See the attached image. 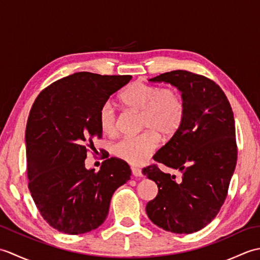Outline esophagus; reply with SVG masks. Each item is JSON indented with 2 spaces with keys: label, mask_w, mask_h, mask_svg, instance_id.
<instances>
[{
  "label": "esophagus",
  "mask_w": 260,
  "mask_h": 260,
  "mask_svg": "<svg viewBox=\"0 0 260 260\" xmlns=\"http://www.w3.org/2000/svg\"><path fill=\"white\" fill-rule=\"evenodd\" d=\"M132 173H133V175L136 176V178H142L143 176L142 171L139 168H132Z\"/></svg>",
  "instance_id": "34e87169"
}]
</instances>
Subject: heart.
<instances>
[{
    "mask_svg": "<svg viewBox=\"0 0 260 260\" xmlns=\"http://www.w3.org/2000/svg\"><path fill=\"white\" fill-rule=\"evenodd\" d=\"M126 108L141 112L140 128L142 134L127 137L114 146V154L132 165L148 161L157 147L158 139L170 140L178 133L185 117V99L176 87H163L133 82L119 95ZM99 126L104 135L117 134V118L112 105L104 104L98 114Z\"/></svg>",
    "mask_w": 260,
    "mask_h": 260,
    "instance_id": "b5f03b06",
    "label": "heart"
}]
</instances>
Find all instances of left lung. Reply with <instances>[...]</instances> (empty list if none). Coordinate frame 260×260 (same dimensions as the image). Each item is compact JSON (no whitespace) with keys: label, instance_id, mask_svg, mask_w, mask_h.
Returning a JSON list of instances; mask_svg holds the SVG:
<instances>
[{"label":"left lung","instance_id":"1","mask_svg":"<svg viewBox=\"0 0 260 260\" xmlns=\"http://www.w3.org/2000/svg\"><path fill=\"white\" fill-rule=\"evenodd\" d=\"M150 80L178 87L186 109L178 133L153 156L182 178L175 180L156 164L143 169L158 187L146 213L167 231L196 233L215 218L228 194L238 154L233 108L221 88L204 76L173 70Z\"/></svg>","mask_w":260,"mask_h":260}]
</instances>
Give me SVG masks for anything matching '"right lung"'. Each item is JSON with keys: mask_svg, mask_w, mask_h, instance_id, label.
Masks as SVG:
<instances>
[{"mask_svg": "<svg viewBox=\"0 0 260 260\" xmlns=\"http://www.w3.org/2000/svg\"><path fill=\"white\" fill-rule=\"evenodd\" d=\"M132 76L77 73L46 87L32 105L25 129L26 173L33 201L49 225L80 235L98 228L117 187L131 179L125 161L110 157L87 170V153L102 139L99 109ZM105 158V157H103Z\"/></svg>", "mask_w": 260, "mask_h": 260, "instance_id": "right-lung-1", "label": "right lung"}]
</instances>
